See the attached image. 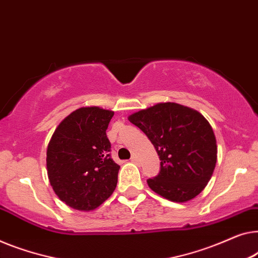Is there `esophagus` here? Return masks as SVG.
Wrapping results in <instances>:
<instances>
[{
	"instance_id": "1",
	"label": "esophagus",
	"mask_w": 258,
	"mask_h": 258,
	"mask_svg": "<svg viewBox=\"0 0 258 258\" xmlns=\"http://www.w3.org/2000/svg\"><path fill=\"white\" fill-rule=\"evenodd\" d=\"M132 162L135 163V164H138V162H140V160H138V158H137L136 156H133L132 157Z\"/></svg>"
}]
</instances>
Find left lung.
<instances>
[{
	"label": "left lung",
	"mask_w": 258,
	"mask_h": 258,
	"mask_svg": "<svg viewBox=\"0 0 258 258\" xmlns=\"http://www.w3.org/2000/svg\"><path fill=\"white\" fill-rule=\"evenodd\" d=\"M154 144L160 171L147 182L173 203L199 196L212 178L218 145L212 126L199 111L174 102H160L129 115Z\"/></svg>",
	"instance_id": "8db88e82"
}]
</instances>
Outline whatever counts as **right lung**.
<instances>
[{
  "instance_id": "right-lung-1",
  "label": "right lung",
  "mask_w": 258,
  "mask_h": 258,
  "mask_svg": "<svg viewBox=\"0 0 258 258\" xmlns=\"http://www.w3.org/2000/svg\"><path fill=\"white\" fill-rule=\"evenodd\" d=\"M113 115L100 107H81L59 123L48 142V180L73 210H95L116 187L120 166L110 158L106 134Z\"/></svg>"
}]
</instances>
